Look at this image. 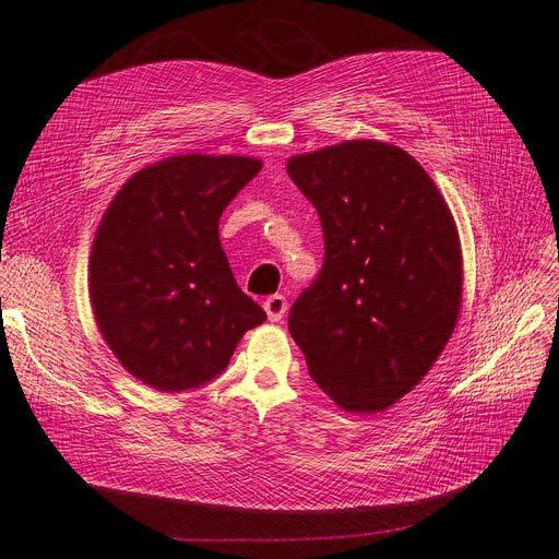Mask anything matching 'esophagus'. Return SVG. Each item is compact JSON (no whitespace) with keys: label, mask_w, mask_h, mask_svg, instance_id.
I'll list each match as a JSON object with an SVG mask.
<instances>
[{"label":"esophagus","mask_w":559,"mask_h":559,"mask_svg":"<svg viewBox=\"0 0 559 559\" xmlns=\"http://www.w3.org/2000/svg\"><path fill=\"white\" fill-rule=\"evenodd\" d=\"M262 306H264V312H267L270 321H281L285 317V312H287V299L283 295L267 297Z\"/></svg>","instance_id":"esophagus-1"}]
</instances>
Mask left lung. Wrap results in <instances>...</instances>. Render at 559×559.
<instances>
[{
	"label": "left lung",
	"mask_w": 559,
	"mask_h": 559,
	"mask_svg": "<svg viewBox=\"0 0 559 559\" xmlns=\"http://www.w3.org/2000/svg\"><path fill=\"white\" fill-rule=\"evenodd\" d=\"M287 174L324 233V264L289 308V335L342 409L378 413L419 383L455 329V222L424 167L394 144H333L289 158Z\"/></svg>",
	"instance_id": "obj_1"
}]
</instances>
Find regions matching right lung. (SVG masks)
Returning a JSON list of instances; mask_svg holds the SVG:
<instances>
[{
	"instance_id": "right-lung-1",
	"label": "right lung",
	"mask_w": 559,
	"mask_h": 559,
	"mask_svg": "<svg viewBox=\"0 0 559 559\" xmlns=\"http://www.w3.org/2000/svg\"><path fill=\"white\" fill-rule=\"evenodd\" d=\"M262 163L171 156L124 183L97 228L91 299L127 371L160 392L217 378L267 314L235 283L219 217Z\"/></svg>"
}]
</instances>
